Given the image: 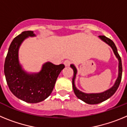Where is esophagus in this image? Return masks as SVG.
Masks as SVG:
<instances>
[{"mask_svg":"<svg viewBox=\"0 0 127 127\" xmlns=\"http://www.w3.org/2000/svg\"><path fill=\"white\" fill-rule=\"evenodd\" d=\"M64 64V65L65 66H69L70 65V64H71V61L69 60H65Z\"/></svg>","mask_w":127,"mask_h":127,"instance_id":"34e87169","label":"esophagus"}]
</instances>
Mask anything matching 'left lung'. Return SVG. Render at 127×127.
I'll return each mask as SVG.
<instances>
[{
    "label": "left lung",
    "mask_w": 127,
    "mask_h": 127,
    "mask_svg": "<svg viewBox=\"0 0 127 127\" xmlns=\"http://www.w3.org/2000/svg\"><path fill=\"white\" fill-rule=\"evenodd\" d=\"M99 37L105 42L107 44H108L113 49V51H114V54L116 57L119 60V73H118V77L117 79H116L115 84L114 86L112 87L111 88L109 89L108 90L105 91L104 92L100 93V94H85L83 92H81V91L78 90L77 88H76L74 85V79L76 77V74L77 73V70H76V67L74 65H70V67L74 70L73 74V77H72V86H73V90L74 92L75 95H76V97L77 98H79L81 100L84 101L85 102L89 104H99L100 102L105 101L109 98L111 97L112 95H114V94L116 92V91L118 88L119 85L120 84L121 80H122V59L120 56V55L118 53L117 48H116L115 44L114 43L111 39H109L107 37L104 36V35H99Z\"/></svg>",
    "instance_id": "8db88e82"
}]
</instances>
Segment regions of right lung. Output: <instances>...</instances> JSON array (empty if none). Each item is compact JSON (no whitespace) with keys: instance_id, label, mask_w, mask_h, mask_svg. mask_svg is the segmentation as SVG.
Returning a JSON list of instances; mask_svg holds the SVG:
<instances>
[{"instance_id":"1","label":"right lung","mask_w":127,"mask_h":127,"mask_svg":"<svg viewBox=\"0 0 127 127\" xmlns=\"http://www.w3.org/2000/svg\"><path fill=\"white\" fill-rule=\"evenodd\" d=\"M32 31H25L13 40L4 63V74L11 92L26 102L37 103L50 95L64 64L47 62L38 74H28L22 69L18 62V49L25 38L34 36Z\"/></svg>"}]
</instances>
